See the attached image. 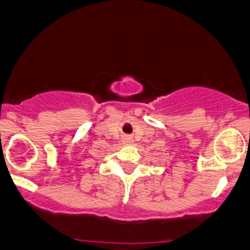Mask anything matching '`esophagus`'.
<instances>
[{"label":"esophagus","instance_id":"obj_1","mask_svg":"<svg viewBox=\"0 0 250 250\" xmlns=\"http://www.w3.org/2000/svg\"><path fill=\"white\" fill-rule=\"evenodd\" d=\"M122 142L125 143V145H133L134 137L131 136V135H125V136L122 137Z\"/></svg>","mask_w":250,"mask_h":250}]
</instances>
